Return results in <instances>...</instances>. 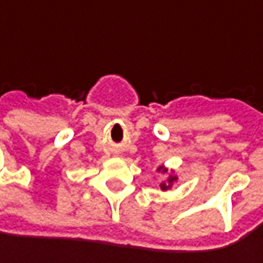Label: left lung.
<instances>
[{
	"instance_id": "left-lung-1",
	"label": "left lung",
	"mask_w": 263,
	"mask_h": 263,
	"mask_svg": "<svg viewBox=\"0 0 263 263\" xmlns=\"http://www.w3.org/2000/svg\"><path fill=\"white\" fill-rule=\"evenodd\" d=\"M163 172H165V171H163ZM172 179H175V178H171V181H172ZM167 189V187H166V185H163V184H162V190H166Z\"/></svg>"
}]
</instances>
